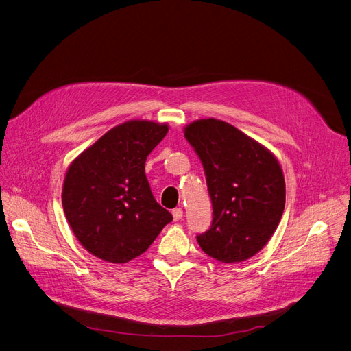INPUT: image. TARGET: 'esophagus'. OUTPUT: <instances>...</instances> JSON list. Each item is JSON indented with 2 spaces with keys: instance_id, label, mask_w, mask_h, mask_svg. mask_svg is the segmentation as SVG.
<instances>
[{
  "instance_id": "1",
  "label": "esophagus",
  "mask_w": 351,
  "mask_h": 351,
  "mask_svg": "<svg viewBox=\"0 0 351 351\" xmlns=\"http://www.w3.org/2000/svg\"><path fill=\"white\" fill-rule=\"evenodd\" d=\"M172 216H173V220H175V221H179V220L183 217V210H182L180 207L173 208V210H172Z\"/></svg>"
}]
</instances>
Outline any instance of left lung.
<instances>
[{"label":"left lung","instance_id":"obj_1","mask_svg":"<svg viewBox=\"0 0 351 351\" xmlns=\"http://www.w3.org/2000/svg\"><path fill=\"white\" fill-rule=\"evenodd\" d=\"M184 138L202 160L212 199V226L200 248L220 263H241L261 251L285 208V179L276 158L261 144L216 119L197 120Z\"/></svg>","mask_w":351,"mask_h":351}]
</instances>
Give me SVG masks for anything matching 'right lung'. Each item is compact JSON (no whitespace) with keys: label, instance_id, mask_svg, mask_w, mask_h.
Here are the masks:
<instances>
[{"label":"right lung","instance_id":"right-lung-1","mask_svg":"<svg viewBox=\"0 0 351 351\" xmlns=\"http://www.w3.org/2000/svg\"><path fill=\"white\" fill-rule=\"evenodd\" d=\"M167 124L132 120L106 132L69 167L62 192L76 239L100 260L124 264L141 255L172 221L154 197L145 160Z\"/></svg>","mask_w":351,"mask_h":351}]
</instances>
